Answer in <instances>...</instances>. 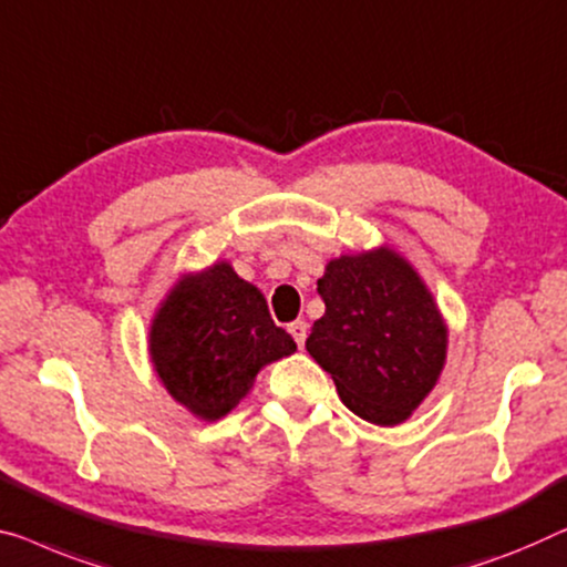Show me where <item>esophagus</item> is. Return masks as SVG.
I'll return each mask as SVG.
<instances>
[{"instance_id": "1", "label": "esophagus", "mask_w": 567, "mask_h": 567, "mask_svg": "<svg viewBox=\"0 0 567 567\" xmlns=\"http://www.w3.org/2000/svg\"><path fill=\"white\" fill-rule=\"evenodd\" d=\"M307 330H309V324L303 322V319H297V322H291V324H289L291 338L297 340L299 348H303V340H307Z\"/></svg>"}]
</instances>
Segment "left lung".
Masks as SVG:
<instances>
[{
  "label": "left lung",
  "instance_id": "left-lung-1",
  "mask_svg": "<svg viewBox=\"0 0 567 567\" xmlns=\"http://www.w3.org/2000/svg\"><path fill=\"white\" fill-rule=\"evenodd\" d=\"M317 291L324 315L307 350L332 375L342 404L381 426L406 422L447 358V324L422 276L381 245L330 260Z\"/></svg>",
  "mask_w": 567,
  "mask_h": 567
}]
</instances>
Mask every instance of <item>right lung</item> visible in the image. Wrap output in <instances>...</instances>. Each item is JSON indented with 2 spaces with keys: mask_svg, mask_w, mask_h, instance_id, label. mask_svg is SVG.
I'll return each mask as SVG.
<instances>
[{
  "mask_svg": "<svg viewBox=\"0 0 567 567\" xmlns=\"http://www.w3.org/2000/svg\"><path fill=\"white\" fill-rule=\"evenodd\" d=\"M293 350L297 342L274 324L264 293L227 260L178 278L147 332V352L161 383L204 422L233 412L260 368Z\"/></svg>",
  "mask_w": 567,
  "mask_h": 567,
  "instance_id": "obj_1",
  "label": "right lung"
}]
</instances>
